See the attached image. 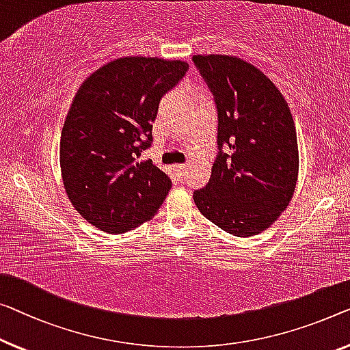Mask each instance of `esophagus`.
Masks as SVG:
<instances>
[{"label":"esophagus","instance_id":"esophagus-1","mask_svg":"<svg viewBox=\"0 0 350 350\" xmlns=\"http://www.w3.org/2000/svg\"><path fill=\"white\" fill-rule=\"evenodd\" d=\"M174 168H176L177 173H179V176H184L185 174V170H187L185 165H176Z\"/></svg>","mask_w":350,"mask_h":350}]
</instances>
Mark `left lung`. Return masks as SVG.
Returning <instances> with one entry per match:
<instances>
[{
    "instance_id": "obj_1",
    "label": "left lung",
    "mask_w": 350,
    "mask_h": 350,
    "mask_svg": "<svg viewBox=\"0 0 350 350\" xmlns=\"http://www.w3.org/2000/svg\"><path fill=\"white\" fill-rule=\"evenodd\" d=\"M217 107L218 154L193 200L207 220L237 237L256 236L288 207L299 176L295 124L272 81L241 58L195 55ZM228 145L231 154L222 152Z\"/></svg>"
}]
</instances>
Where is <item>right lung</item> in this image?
Here are the masks:
<instances>
[{
    "mask_svg": "<svg viewBox=\"0 0 350 350\" xmlns=\"http://www.w3.org/2000/svg\"><path fill=\"white\" fill-rule=\"evenodd\" d=\"M189 70L184 61L119 58L85 80L61 133L66 193L92 226L121 234L157 213L171 189L168 174L142 152L166 92Z\"/></svg>",
    "mask_w": 350,
    "mask_h": 350,
    "instance_id": "obj_1",
    "label": "right lung"
}]
</instances>
